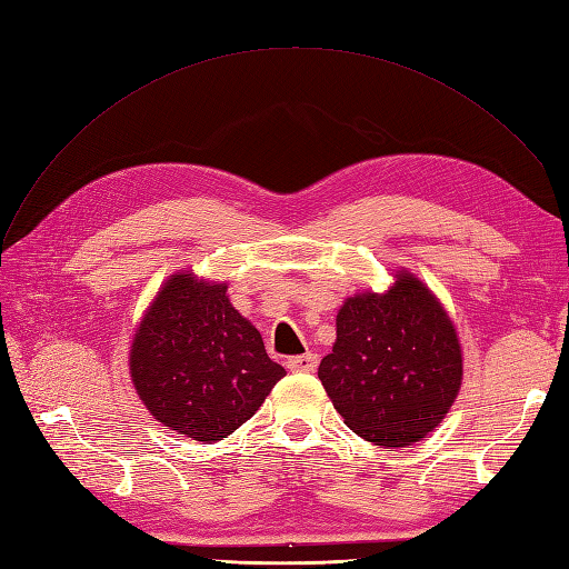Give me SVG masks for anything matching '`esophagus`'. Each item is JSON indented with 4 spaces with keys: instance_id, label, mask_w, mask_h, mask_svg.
Segmentation results:
<instances>
[{
    "instance_id": "obj_1",
    "label": "esophagus",
    "mask_w": 569,
    "mask_h": 569,
    "mask_svg": "<svg viewBox=\"0 0 569 569\" xmlns=\"http://www.w3.org/2000/svg\"><path fill=\"white\" fill-rule=\"evenodd\" d=\"M287 368H289V371H297V373H313L318 368V357L311 355V351H309V355L289 357Z\"/></svg>"
}]
</instances>
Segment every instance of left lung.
Masks as SVG:
<instances>
[{
  "mask_svg": "<svg viewBox=\"0 0 569 569\" xmlns=\"http://www.w3.org/2000/svg\"><path fill=\"white\" fill-rule=\"evenodd\" d=\"M318 378L357 436L407 448L450 411L462 386V347L431 289L402 270L386 295L345 301Z\"/></svg>",
  "mask_w": 569,
  "mask_h": 569,
  "instance_id": "1",
  "label": "left lung"
}]
</instances>
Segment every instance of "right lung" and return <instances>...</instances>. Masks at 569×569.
<instances>
[{"label": "right lung", "mask_w": 569, "mask_h": 569, "mask_svg": "<svg viewBox=\"0 0 569 569\" xmlns=\"http://www.w3.org/2000/svg\"><path fill=\"white\" fill-rule=\"evenodd\" d=\"M129 371L160 423L198 442L222 440L247 423L284 368L227 299V284L172 274L136 330Z\"/></svg>", "instance_id": "1"}]
</instances>
